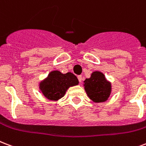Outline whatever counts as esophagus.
Returning <instances> with one entry per match:
<instances>
[{
    "mask_svg": "<svg viewBox=\"0 0 146 146\" xmlns=\"http://www.w3.org/2000/svg\"><path fill=\"white\" fill-rule=\"evenodd\" d=\"M78 80H79V82L81 83L82 80H83V77H82V76H78Z\"/></svg>",
    "mask_w": 146,
    "mask_h": 146,
    "instance_id": "esophagus-1",
    "label": "esophagus"
}]
</instances>
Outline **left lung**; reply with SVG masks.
Wrapping results in <instances>:
<instances>
[{
  "label": "left lung",
  "mask_w": 146,
  "mask_h": 146,
  "mask_svg": "<svg viewBox=\"0 0 146 146\" xmlns=\"http://www.w3.org/2000/svg\"><path fill=\"white\" fill-rule=\"evenodd\" d=\"M83 83L86 93L94 103H103L110 97L112 91L111 83L102 72H93L90 78L86 79Z\"/></svg>",
  "instance_id": "obj_1"
}]
</instances>
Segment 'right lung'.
Masks as SVG:
<instances>
[{
    "mask_svg": "<svg viewBox=\"0 0 146 146\" xmlns=\"http://www.w3.org/2000/svg\"><path fill=\"white\" fill-rule=\"evenodd\" d=\"M78 83L77 77L73 73L69 72L63 74L58 70H53L41 81L39 88L47 100L57 101L64 96L69 88Z\"/></svg>",
    "mask_w": 146,
    "mask_h": 146,
    "instance_id": "obj_1",
    "label": "right lung"
}]
</instances>
